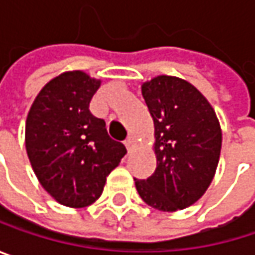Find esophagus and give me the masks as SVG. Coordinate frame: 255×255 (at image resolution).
Returning a JSON list of instances; mask_svg holds the SVG:
<instances>
[{"instance_id":"34e87169","label":"esophagus","mask_w":255,"mask_h":255,"mask_svg":"<svg viewBox=\"0 0 255 255\" xmlns=\"http://www.w3.org/2000/svg\"><path fill=\"white\" fill-rule=\"evenodd\" d=\"M134 146H135V141H134V138L132 137H129L126 140V147H127V152H132V149H134Z\"/></svg>"}]
</instances>
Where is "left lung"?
I'll use <instances>...</instances> for the list:
<instances>
[{"instance_id":"1","label":"left lung","mask_w":255,"mask_h":255,"mask_svg":"<svg viewBox=\"0 0 255 255\" xmlns=\"http://www.w3.org/2000/svg\"><path fill=\"white\" fill-rule=\"evenodd\" d=\"M153 120L156 168L137 180L140 198L173 213L195 204L210 187L222 150V128L205 96L186 79L158 75L141 84Z\"/></svg>"}]
</instances>
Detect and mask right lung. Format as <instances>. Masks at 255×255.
<instances>
[{
  "instance_id": "1",
  "label": "right lung",
  "mask_w": 255,
  "mask_h": 255,
  "mask_svg": "<svg viewBox=\"0 0 255 255\" xmlns=\"http://www.w3.org/2000/svg\"><path fill=\"white\" fill-rule=\"evenodd\" d=\"M102 81L68 71L48 81L26 118V153L41 186L62 205L96 202L106 177L127 153L88 106Z\"/></svg>"
}]
</instances>
